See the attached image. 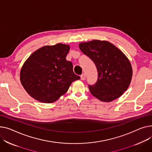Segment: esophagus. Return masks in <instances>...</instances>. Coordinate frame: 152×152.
<instances>
[{"label": "esophagus", "mask_w": 152, "mask_h": 152, "mask_svg": "<svg viewBox=\"0 0 152 152\" xmlns=\"http://www.w3.org/2000/svg\"><path fill=\"white\" fill-rule=\"evenodd\" d=\"M80 78H81L82 80H84L86 79V75L84 73L82 74L81 75H80Z\"/></svg>", "instance_id": "esophagus-1"}]
</instances>
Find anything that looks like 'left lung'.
<instances>
[{
  "label": "left lung",
  "mask_w": 152,
  "mask_h": 152,
  "mask_svg": "<svg viewBox=\"0 0 152 152\" xmlns=\"http://www.w3.org/2000/svg\"><path fill=\"white\" fill-rule=\"evenodd\" d=\"M80 50L96 65L98 79L88 85L95 97L109 102L123 95L132 78V66L126 56L113 44L107 41L92 40L79 45Z\"/></svg>",
  "instance_id": "left-lung-1"
}]
</instances>
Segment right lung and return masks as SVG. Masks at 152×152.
Instances as JSON below:
<instances>
[{"mask_svg":"<svg viewBox=\"0 0 152 152\" xmlns=\"http://www.w3.org/2000/svg\"><path fill=\"white\" fill-rule=\"evenodd\" d=\"M69 46L62 43L38 49L27 59L20 73L26 92L40 102L50 103L65 94L80 77L66 60Z\"/></svg>","mask_w":152,"mask_h":152,"instance_id":"add662e5","label":"right lung"}]
</instances>
